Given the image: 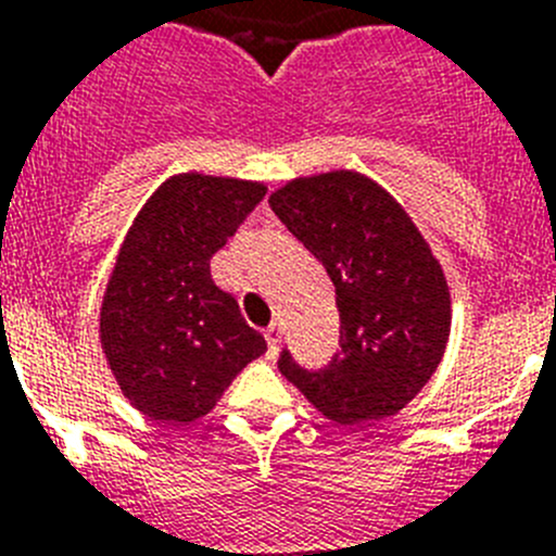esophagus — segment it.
Returning <instances> with one entry per match:
<instances>
[{
  "label": "esophagus",
  "mask_w": 556,
  "mask_h": 556,
  "mask_svg": "<svg viewBox=\"0 0 556 556\" xmlns=\"http://www.w3.org/2000/svg\"><path fill=\"white\" fill-rule=\"evenodd\" d=\"M264 337H267L269 353H275L278 351V342H281V326H278V323H269V326L264 328Z\"/></svg>",
  "instance_id": "1"
}]
</instances>
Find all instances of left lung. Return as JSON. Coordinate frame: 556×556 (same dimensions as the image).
I'll list each match as a JSON object with an SVG mask.
<instances>
[{
	"label": "left lung",
	"mask_w": 556,
	"mask_h": 556,
	"mask_svg": "<svg viewBox=\"0 0 556 556\" xmlns=\"http://www.w3.org/2000/svg\"><path fill=\"white\" fill-rule=\"evenodd\" d=\"M275 217L326 267L337 292L339 353L278 370L337 424L381 420L424 390L445 353L451 298L443 267L406 211L356 172L298 178L269 198Z\"/></svg>",
	"instance_id": "obj_1"
}]
</instances>
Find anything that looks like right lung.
Instances as JSON below:
<instances>
[{
	"label": "right lung",
	"instance_id": "obj_1",
	"mask_svg": "<svg viewBox=\"0 0 556 556\" xmlns=\"http://www.w3.org/2000/svg\"><path fill=\"white\" fill-rule=\"evenodd\" d=\"M262 184L178 175L127 230L100 312V339L122 392L141 415L191 424L236 372L267 351L233 294L211 278V255L262 203Z\"/></svg>",
	"mask_w": 556,
	"mask_h": 556
}]
</instances>
